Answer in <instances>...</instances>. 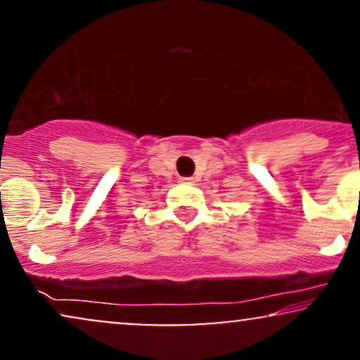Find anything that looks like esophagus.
<instances>
[{"mask_svg": "<svg viewBox=\"0 0 360 360\" xmlns=\"http://www.w3.org/2000/svg\"><path fill=\"white\" fill-rule=\"evenodd\" d=\"M193 179H190V176H181L180 179V184H192Z\"/></svg>", "mask_w": 360, "mask_h": 360, "instance_id": "1", "label": "esophagus"}]
</instances>
